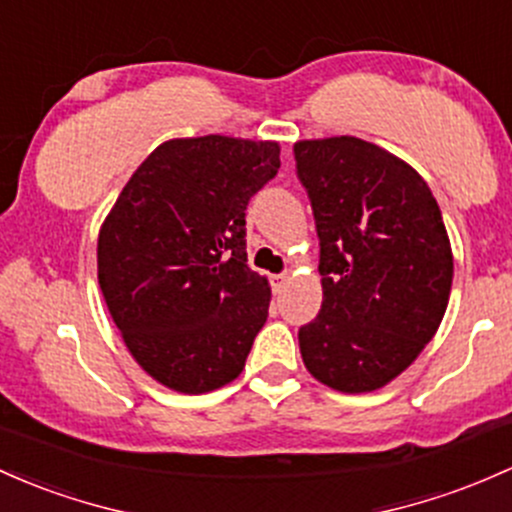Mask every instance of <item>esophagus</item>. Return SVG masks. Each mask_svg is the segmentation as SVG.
Segmentation results:
<instances>
[{
	"mask_svg": "<svg viewBox=\"0 0 512 512\" xmlns=\"http://www.w3.org/2000/svg\"><path fill=\"white\" fill-rule=\"evenodd\" d=\"M269 282H272L274 294H279V291L286 286V282H289V277H286V274H272V277H269Z\"/></svg>",
	"mask_w": 512,
	"mask_h": 512,
	"instance_id": "1",
	"label": "esophagus"
}]
</instances>
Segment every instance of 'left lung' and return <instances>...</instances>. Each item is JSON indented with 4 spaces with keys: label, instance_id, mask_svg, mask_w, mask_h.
Masks as SVG:
<instances>
[{
    "label": "left lung",
    "instance_id": "1",
    "mask_svg": "<svg viewBox=\"0 0 512 512\" xmlns=\"http://www.w3.org/2000/svg\"><path fill=\"white\" fill-rule=\"evenodd\" d=\"M320 245L323 306L299 328L306 369L330 389H381L445 316L452 247L425 179L352 136L294 145Z\"/></svg>",
    "mask_w": 512,
    "mask_h": 512
}]
</instances>
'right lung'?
<instances>
[{
  "label": "right lung",
  "instance_id": "right-lung-1",
  "mask_svg": "<svg viewBox=\"0 0 512 512\" xmlns=\"http://www.w3.org/2000/svg\"><path fill=\"white\" fill-rule=\"evenodd\" d=\"M277 170L272 140H167L106 216L101 294L131 355L167 389L206 393L243 372L272 296L247 267L245 209Z\"/></svg>",
  "mask_w": 512,
  "mask_h": 512
}]
</instances>
